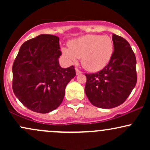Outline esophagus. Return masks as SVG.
I'll return each instance as SVG.
<instances>
[{"label": "esophagus", "instance_id": "34e87169", "mask_svg": "<svg viewBox=\"0 0 150 150\" xmlns=\"http://www.w3.org/2000/svg\"><path fill=\"white\" fill-rule=\"evenodd\" d=\"M75 70H76V74H77V75H80V74L82 73V72H81L80 70L78 69V68H75Z\"/></svg>", "mask_w": 150, "mask_h": 150}]
</instances>
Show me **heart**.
Wrapping results in <instances>:
<instances>
[{
  "label": "heart",
  "instance_id": "obj_1",
  "mask_svg": "<svg viewBox=\"0 0 150 150\" xmlns=\"http://www.w3.org/2000/svg\"><path fill=\"white\" fill-rule=\"evenodd\" d=\"M68 47L62 48L63 56L71 62H75L77 58H81L82 67L90 72L103 69L113 53V41L108 36H82L70 41Z\"/></svg>",
  "mask_w": 150,
  "mask_h": 150
}]
</instances>
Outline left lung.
I'll return each mask as SVG.
<instances>
[{
    "mask_svg": "<svg viewBox=\"0 0 150 150\" xmlns=\"http://www.w3.org/2000/svg\"><path fill=\"white\" fill-rule=\"evenodd\" d=\"M112 57L96 73L85 74V94L91 104L111 108L123 104L137 82L135 55L124 38L113 34Z\"/></svg>",
    "mask_w": 150,
    "mask_h": 150,
    "instance_id": "left-lung-1",
    "label": "left lung"
}]
</instances>
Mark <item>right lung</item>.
Masks as SVG:
<instances>
[{
	"label": "right lung",
	"instance_id": "1",
	"mask_svg": "<svg viewBox=\"0 0 150 150\" xmlns=\"http://www.w3.org/2000/svg\"><path fill=\"white\" fill-rule=\"evenodd\" d=\"M59 38L40 34L24 43L13 65V89L24 106L46 113L58 108L68 82L75 76L73 65L60 66Z\"/></svg>",
	"mask_w": 150,
	"mask_h": 150
}]
</instances>
